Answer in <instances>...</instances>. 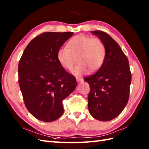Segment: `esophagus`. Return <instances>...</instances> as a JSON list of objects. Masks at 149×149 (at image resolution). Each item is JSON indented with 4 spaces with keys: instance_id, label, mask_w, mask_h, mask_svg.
Listing matches in <instances>:
<instances>
[{
    "instance_id": "34e87169",
    "label": "esophagus",
    "mask_w": 149,
    "mask_h": 149,
    "mask_svg": "<svg viewBox=\"0 0 149 149\" xmlns=\"http://www.w3.org/2000/svg\"><path fill=\"white\" fill-rule=\"evenodd\" d=\"M76 81H77L78 83L81 82L83 81V79L82 78H80V77H76Z\"/></svg>"
}]
</instances>
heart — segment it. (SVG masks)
Wrapping results in <instances>:
<instances>
[{"instance_id": "1", "label": "heart", "mask_w": 149, "mask_h": 149, "mask_svg": "<svg viewBox=\"0 0 149 149\" xmlns=\"http://www.w3.org/2000/svg\"><path fill=\"white\" fill-rule=\"evenodd\" d=\"M66 47H61L57 52V60L65 70H71L77 58L78 63L72 70L76 76L96 71L101 68L106 58V47L97 37L79 34L72 38Z\"/></svg>"}]
</instances>
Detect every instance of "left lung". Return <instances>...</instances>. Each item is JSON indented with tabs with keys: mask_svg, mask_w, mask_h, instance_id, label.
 Returning a JSON list of instances; mask_svg holds the SVG:
<instances>
[{
	"mask_svg": "<svg viewBox=\"0 0 149 149\" xmlns=\"http://www.w3.org/2000/svg\"><path fill=\"white\" fill-rule=\"evenodd\" d=\"M92 33L104 43L106 54L101 68L84 79L90 86L88 109L94 118L109 121L118 116L127 105L132 75L127 57L119 44L104 31Z\"/></svg>",
	"mask_w": 149,
	"mask_h": 149,
	"instance_id": "8db88e82",
	"label": "left lung"
}]
</instances>
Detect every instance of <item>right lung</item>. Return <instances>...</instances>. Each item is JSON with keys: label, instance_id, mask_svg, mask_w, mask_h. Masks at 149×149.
Wrapping results in <instances>:
<instances>
[{"label": "right lung", "instance_id": "right-lung-1", "mask_svg": "<svg viewBox=\"0 0 149 149\" xmlns=\"http://www.w3.org/2000/svg\"><path fill=\"white\" fill-rule=\"evenodd\" d=\"M73 32H44L28 44L20 58L19 83L27 110L35 118L52 122L63 113L62 101L77 82L57 60L58 49Z\"/></svg>", "mask_w": 149, "mask_h": 149}]
</instances>
